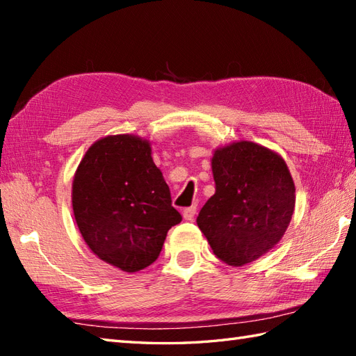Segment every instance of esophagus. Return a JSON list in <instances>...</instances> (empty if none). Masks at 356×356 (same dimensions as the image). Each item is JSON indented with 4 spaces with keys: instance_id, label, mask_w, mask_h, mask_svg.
Returning a JSON list of instances; mask_svg holds the SVG:
<instances>
[{
    "instance_id": "esophagus-1",
    "label": "esophagus",
    "mask_w": 356,
    "mask_h": 356,
    "mask_svg": "<svg viewBox=\"0 0 356 356\" xmlns=\"http://www.w3.org/2000/svg\"><path fill=\"white\" fill-rule=\"evenodd\" d=\"M195 214H197V208H195V207H190V208L184 209V218H185V220H194Z\"/></svg>"
}]
</instances>
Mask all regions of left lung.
Segmentation results:
<instances>
[{
	"mask_svg": "<svg viewBox=\"0 0 356 356\" xmlns=\"http://www.w3.org/2000/svg\"><path fill=\"white\" fill-rule=\"evenodd\" d=\"M216 194L197 225L217 259L243 266L274 248L287 229L295 208V185L283 157L240 140L214 151Z\"/></svg>",
	"mask_w": 356,
	"mask_h": 356,
	"instance_id": "8db88e82",
	"label": "left lung"
}]
</instances>
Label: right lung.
I'll use <instances>...</instances> for the list:
<instances>
[{
  "mask_svg": "<svg viewBox=\"0 0 356 356\" xmlns=\"http://www.w3.org/2000/svg\"><path fill=\"white\" fill-rule=\"evenodd\" d=\"M72 205L82 238L125 272L157 260L166 232L182 222L147 139L107 136L87 149L73 177Z\"/></svg>",
  "mask_w": 356,
  "mask_h": 356,
  "instance_id": "right-lung-1",
  "label": "right lung"
}]
</instances>
